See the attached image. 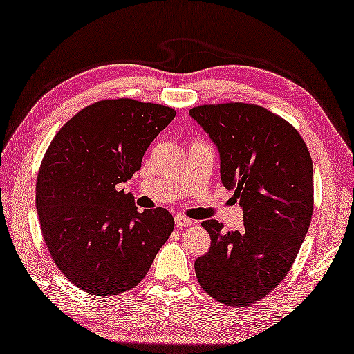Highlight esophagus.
<instances>
[{"instance_id":"34e87169","label":"esophagus","mask_w":354,"mask_h":354,"mask_svg":"<svg viewBox=\"0 0 354 354\" xmlns=\"http://www.w3.org/2000/svg\"><path fill=\"white\" fill-rule=\"evenodd\" d=\"M175 223H176L178 228H184V227H190V225H192L193 222L189 219V217L176 214V216H175Z\"/></svg>"}]
</instances>
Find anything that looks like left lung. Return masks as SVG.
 <instances>
[{
  "label": "left lung",
  "instance_id": "left-lung-1",
  "mask_svg": "<svg viewBox=\"0 0 354 354\" xmlns=\"http://www.w3.org/2000/svg\"><path fill=\"white\" fill-rule=\"evenodd\" d=\"M221 156V179L243 209L242 230L204 221L212 246L194 261L216 301L250 306L274 290L295 261L313 213V164L298 131L257 104L190 109Z\"/></svg>",
  "mask_w": 354,
  "mask_h": 354
}]
</instances>
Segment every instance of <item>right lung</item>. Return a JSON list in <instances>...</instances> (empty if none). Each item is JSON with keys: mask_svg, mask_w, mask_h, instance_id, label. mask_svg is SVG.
<instances>
[{"mask_svg": "<svg viewBox=\"0 0 354 354\" xmlns=\"http://www.w3.org/2000/svg\"><path fill=\"white\" fill-rule=\"evenodd\" d=\"M176 112L132 99L77 112L53 138L36 179V209L56 266L79 289L109 297L131 290L167 242L175 221L164 208L140 213L120 190Z\"/></svg>", "mask_w": 354, "mask_h": 354, "instance_id": "add662e5", "label": "right lung"}]
</instances>
